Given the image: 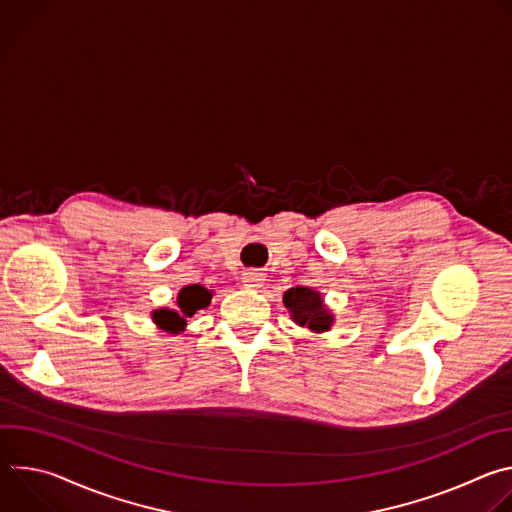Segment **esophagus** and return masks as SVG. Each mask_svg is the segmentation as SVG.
Returning <instances> with one entry per match:
<instances>
[{"instance_id":"34e87169","label":"esophagus","mask_w":512,"mask_h":512,"mask_svg":"<svg viewBox=\"0 0 512 512\" xmlns=\"http://www.w3.org/2000/svg\"><path fill=\"white\" fill-rule=\"evenodd\" d=\"M243 285L245 287H253V289H257V287H261L263 285V281H265V273H261V271H257V269H247L245 273H243Z\"/></svg>"}]
</instances>
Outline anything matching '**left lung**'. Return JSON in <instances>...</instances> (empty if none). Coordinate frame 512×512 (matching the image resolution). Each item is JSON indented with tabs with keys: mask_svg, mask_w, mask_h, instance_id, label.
<instances>
[{
	"mask_svg": "<svg viewBox=\"0 0 512 512\" xmlns=\"http://www.w3.org/2000/svg\"><path fill=\"white\" fill-rule=\"evenodd\" d=\"M283 306L289 310L291 320L312 332H328L334 316L324 306L322 296L312 287H291L283 294Z\"/></svg>",
	"mask_w": 512,
	"mask_h": 512,
	"instance_id": "obj_1",
	"label": "left lung"
}]
</instances>
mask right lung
Instances as JSON below:
<instances>
[{"label":"right lung","instance_id":"obj_1","mask_svg":"<svg viewBox=\"0 0 512 512\" xmlns=\"http://www.w3.org/2000/svg\"><path fill=\"white\" fill-rule=\"evenodd\" d=\"M212 300V291L202 287L200 283H192L180 289L178 294V310H170V308H160L156 312H152V320L158 328L178 334L184 330L186 326V318H192L198 310L208 308Z\"/></svg>","mask_w":512,"mask_h":512}]
</instances>
